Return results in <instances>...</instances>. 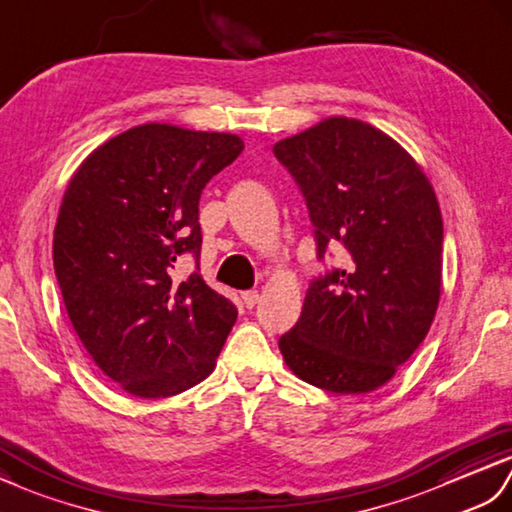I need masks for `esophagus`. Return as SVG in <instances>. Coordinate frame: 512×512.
I'll use <instances>...</instances> for the list:
<instances>
[{"mask_svg":"<svg viewBox=\"0 0 512 512\" xmlns=\"http://www.w3.org/2000/svg\"><path fill=\"white\" fill-rule=\"evenodd\" d=\"M241 298H243V304L247 306V309H252V306L260 300V293L258 291H243Z\"/></svg>","mask_w":512,"mask_h":512,"instance_id":"obj_1","label":"esophagus"}]
</instances>
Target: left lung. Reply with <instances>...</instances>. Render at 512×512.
I'll return each mask as SVG.
<instances>
[{"mask_svg":"<svg viewBox=\"0 0 512 512\" xmlns=\"http://www.w3.org/2000/svg\"><path fill=\"white\" fill-rule=\"evenodd\" d=\"M306 199L317 258L339 243L344 269L317 276L280 337L293 374L335 394L388 383L423 344L438 309L442 214L427 175L390 135L326 118L274 144Z\"/></svg>","mask_w":512,"mask_h":512,"instance_id":"8db88e82","label":"left lung"}]
</instances>
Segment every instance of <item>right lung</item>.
Wrapping results in <instances>:
<instances>
[{
    "mask_svg": "<svg viewBox=\"0 0 512 512\" xmlns=\"http://www.w3.org/2000/svg\"><path fill=\"white\" fill-rule=\"evenodd\" d=\"M243 151L232 133L149 122L107 140L67 184L54 227V271L74 331L124 392L166 399L201 383L236 322V306L199 271V199ZM199 269V267H197Z\"/></svg>",
    "mask_w": 512,
    "mask_h": 512,
    "instance_id": "obj_1",
    "label": "right lung"
}]
</instances>
